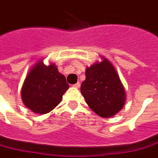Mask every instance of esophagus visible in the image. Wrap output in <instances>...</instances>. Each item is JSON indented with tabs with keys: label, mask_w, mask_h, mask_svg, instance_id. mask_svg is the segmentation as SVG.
Wrapping results in <instances>:
<instances>
[{
	"label": "esophagus",
	"mask_w": 158,
	"mask_h": 158,
	"mask_svg": "<svg viewBox=\"0 0 158 158\" xmlns=\"http://www.w3.org/2000/svg\"><path fill=\"white\" fill-rule=\"evenodd\" d=\"M80 86H81V83H80V82H77V83H76V84H74L73 87H74V88H77V89H79V88H80Z\"/></svg>",
	"instance_id": "34e87169"
}]
</instances>
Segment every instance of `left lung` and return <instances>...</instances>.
Segmentation results:
<instances>
[{
  "label": "left lung",
  "instance_id": "left-lung-1",
  "mask_svg": "<svg viewBox=\"0 0 158 158\" xmlns=\"http://www.w3.org/2000/svg\"><path fill=\"white\" fill-rule=\"evenodd\" d=\"M81 93L90 108L103 118L118 114L126 103V91L114 66L105 57L86 68Z\"/></svg>",
  "mask_w": 158,
  "mask_h": 158
}]
</instances>
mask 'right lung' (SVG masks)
Returning a JSON list of instances; mask_svg holds the SVG:
<instances>
[{
	"instance_id": "right-lung-1",
	"label": "right lung",
	"mask_w": 158,
	"mask_h": 158,
	"mask_svg": "<svg viewBox=\"0 0 158 158\" xmlns=\"http://www.w3.org/2000/svg\"><path fill=\"white\" fill-rule=\"evenodd\" d=\"M69 86L54 63L45 65L40 59L23 82L21 99L27 108L38 114L50 113L62 101Z\"/></svg>"
}]
</instances>
